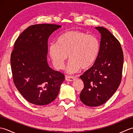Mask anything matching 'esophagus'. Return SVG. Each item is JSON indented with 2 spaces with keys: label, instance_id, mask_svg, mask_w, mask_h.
<instances>
[{
  "label": "esophagus",
  "instance_id": "obj_1",
  "mask_svg": "<svg viewBox=\"0 0 133 133\" xmlns=\"http://www.w3.org/2000/svg\"><path fill=\"white\" fill-rule=\"evenodd\" d=\"M76 77H71V76H66L65 77V79H66L67 81H74Z\"/></svg>",
  "mask_w": 133,
  "mask_h": 133
}]
</instances>
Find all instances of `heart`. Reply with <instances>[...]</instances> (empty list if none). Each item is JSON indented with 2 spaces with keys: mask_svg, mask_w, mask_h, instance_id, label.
I'll list each match as a JSON object with an SVG mask.
<instances>
[{
  "mask_svg": "<svg viewBox=\"0 0 133 133\" xmlns=\"http://www.w3.org/2000/svg\"><path fill=\"white\" fill-rule=\"evenodd\" d=\"M99 44L95 36L80 31L71 30L59 36L56 44L49 47V55L56 69L64 67L65 62H70L66 71L73 74L80 68L86 70L94 63L99 52Z\"/></svg>",
  "mask_w": 133,
  "mask_h": 133,
  "instance_id": "b5f03b06",
  "label": "heart"
}]
</instances>
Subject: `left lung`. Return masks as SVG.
Wrapping results in <instances>:
<instances>
[{
  "mask_svg": "<svg viewBox=\"0 0 133 133\" xmlns=\"http://www.w3.org/2000/svg\"><path fill=\"white\" fill-rule=\"evenodd\" d=\"M95 29L101 35L97 58L80 77L84 83L81 101L91 107L106 102L117 91L122 79L123 64V51L118 39L105 28Z\"/></svg>",
  "mask_w": 133,
  "mask_h": 133,
  "instance_id": "obj_1",
  "label": "left lung"
}]
</instances>
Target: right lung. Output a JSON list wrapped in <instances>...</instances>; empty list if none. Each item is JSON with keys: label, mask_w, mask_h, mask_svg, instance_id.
Listing matches in <instances>:
<instances>
[{"label": "right lung", "mask_w": 133, "mask_h": 133, "mask_svg": "<svg viewBox=\"0 0 133 133\" xmlns=\"http://www.w3.org/2000/svg\"><path fill=\"white\" fill-rule=\"evenodd\" d=\"M61 27L53 24L32 25L14 43L10 59L13 81L31 103L43 106L52 102L64 80V74L51 69L47 62L48 39Z\"/></svg>", "instance_id": "1"}]
</instances>
